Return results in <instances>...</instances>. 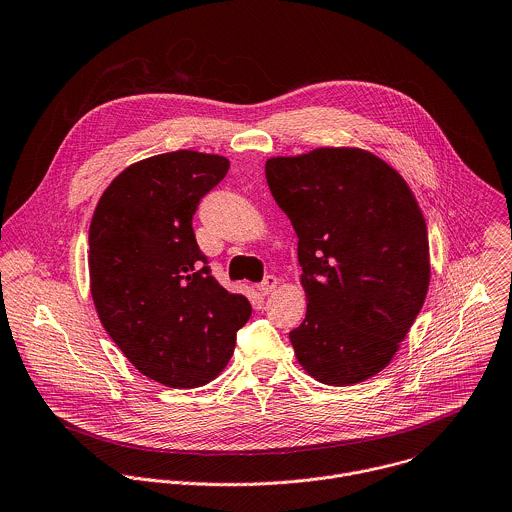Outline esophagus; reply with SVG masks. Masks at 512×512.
<instances>
[{"label":"esophagus","mask_w":512,"mask_h":512,"mask_svg":"<svg viewBox=\"0 0 512 512\" xmlns=\"http://www.w3.org/2000/svg\"><path fill=\"white\" fill-rule=\"evenodd\" d=\"M256 288H258V292H260L262 296H268V294H272V292L278 288V278H276V276H266Z\"/></svg>","instance_id":"1"}]
</instances>
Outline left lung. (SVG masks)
Wrapping results in <instances>:
<instances>
[{"instance_id":"1","label":"left lung","mask_w":512,"mask_h":512,"mask_svg":"<svg viewBox=\"0 0 512 512\" xmlns=\"http://www.w3.org/2000/svg\"><path fill=\"white\" fill-rule=\"evenodd\" d=\"M298 234L306 320L290 332L318 381L345 387L389 365L423 308L429 236L405 178L369 151L320 147L266 161Z\"/></svg>"}]
</instances>
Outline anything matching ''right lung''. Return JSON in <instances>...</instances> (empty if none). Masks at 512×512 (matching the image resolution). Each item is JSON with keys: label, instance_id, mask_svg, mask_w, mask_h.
I'll list each match as a JSON object with an SVG mask.
<instances>
[{"label": "right lung", "instance_id": "1", "mask_svg": "<svg viewBox=\"0 0 512 512\" xmlns=\"http://www.w3.org/2000/svg\"><path fill=\"white\" fill-rule=\"evenodd\" d=\"M230 169L220 155L174 151L133 163L101 194L89 226L99 320L125 357L174 389L212 381L230 361L250 302L222 288L192 216Z\"/></svg>", "mask_w": 512, "mask_h": 512}]
</instances>
